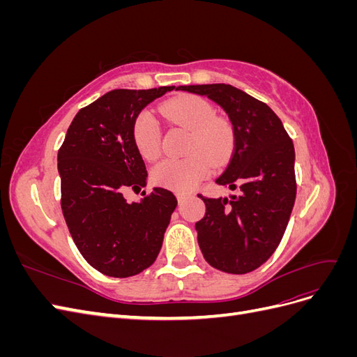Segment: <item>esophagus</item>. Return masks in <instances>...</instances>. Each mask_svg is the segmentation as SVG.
<instances>
[{
	"label": "esophagus",
	"instance_id": "esophagus-1",
	"mask_svg": "<svg viewBox=\"0 0 357 357\" xmlns=\"http://www.w3.org/2000/svg\"><path fill=\"white\" fill-rule=\"evenodd\" d=\"M186 197H188V193H185V192H177V199H178V202H181Z\"/></svg>",
	"mask_w": 357,
	"mask_h": 357
}]
</instances>
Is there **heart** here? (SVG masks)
Masks as SVG:
<instances>
[{"label": "heart", "instance_id": "1", "mask_svg": "<svg viewBox=\"0 0 357 357\" xmlns=\"http://www.w3.org/2000/svg\"><path fill=\"white\" fill-rule=\"evenodd\" d=\"M164 113L172 123L185 126L190 134L188 152L198 149L207 155L211 164L219 165L228 158L232 146L231 126L215 119L213 105L199 96L185 95L172 98L162 105ZM135 147L144 159L153 160L160 153V128L156 117L149 110L137 116L132 126ZM202 154V155H203ZM199 154L185 159H165L152 172L156 185L172 190L185 192L195 188L208 174L210 164Z\"/></svg>", "mask_w": 357, "mask_h": 357}]
</instances>
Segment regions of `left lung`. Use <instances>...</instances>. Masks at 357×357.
<instances>
[{
    "mask_svg": "<svg viewBox=\"0 0 357 357\" xmlns=\"http://www.w3.org/2000/svg\"><path fill=\"white\" fill-rule=\"evenodd\" d=\"M207 96L228 116L234 152L218 185L238 193L205 198V215L195 223L201 252L211 266L245 274L261 266L283 238L296 198L295 149L269 107L231 84L178 86Z\"/></svg>",
    "mask_w": 357,
    "mask_h": 357,
    "instance_id": "obj_1",
    "label": "left lung"
}]
</instances>
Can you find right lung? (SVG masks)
Segmentation results:
<instances>
[{
	"mask_svg": "<svg viewBox=\"0 0 357 357\" xmlns=\"http://www.w3.org/2000/svg\"><path fill=\"white\" fill-rule=\"evenodd\" d=\"M174 86L114 89L82 109L58 152L61 207L68 231L91 266L109 277L139 274L159 255L174 193L153 188L129 204L123 192L147 185L132 126L146 105Z\"/></svg>",
	"mask_w": 357,
	"mask_h": 357,
	"instance_id": "1",
	"label": "right lung"
}]
</instances>
